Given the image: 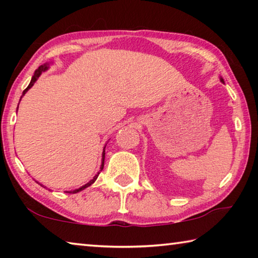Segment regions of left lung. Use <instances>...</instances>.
I'll use <instances>...</instances> for the list:
<instances>
[{"label": "left lung", "instance_id": "left-lung-1", "mask_svg": "<svg viewBox=\"0 0 258 258\" xmlns=\"http://www.w3.org/2000/svg\"><path fill=\"white\" fill-rule=\"evenodd\" d=\"M221 82H222V83H224V81H223V78H221Z\"/></svg>", "mask_w": 258, "mask_h": 258}]
</instances>
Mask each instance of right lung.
Masks as SVG:
<instances>
[{
	"label": "right lung",
	"mask_w": 258,
	"mask_h": 258,
	"mask_svg": "<svg viewBox=\"0 0 258 258\" xmlns=\"http://www.w3.org/2000/svg\"><path fill=\"white\" fill-rule=\"evenodd\" d=\"M49 64H50V63H44V64H42V66H40V67H38V68L36 69V71H35L34 75H33V77H32V81H30L29 85H28L27 87H26V89L24 90V92H23V95H21V98H23L24 95L26 94V92H27V91L30 89V87H32V86L34 85V83L37 81V78L41 76V74H42L43 72H45V71H47V69H49ZM21 98H20V100H21ZM18 106H19V104H18ZM104 148H106V147H104ZM104 155H106V154H104V149H103V152H102V164H101V167H100V172H101L102 169H103V165H104ZM100 172H99V173L97 174V175H95V176L92 178V180H91L89 183H86L85 185H83V186H81V187H78V189H76V190L68 191L69 194H77V192H80V191H82V190H84V189H86L87 186H90L91 184H93V183L95 182V180H97V178H98ZM37 183H38V182H37ZM38 184H40V183H38ZM41 185H42V184H41ZM42 186H43V185H42Z\"/></svg>",
	"instance_id": "obj_1"
}]
</instances>
